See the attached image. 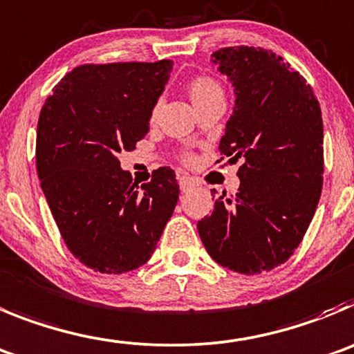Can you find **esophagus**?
Returning a JSON list of instances; mask_svg holds the SVG:
<instances>
[{"label":"esophagus","instance_id":"1","mask_svg":"<svg viewBox=\"0 0 354 354\" xmlns=\"http://www.w3.org/2000/svg\"><path fill=\"white\" fill-rule=\"evenodd\" d=\"M180 191H183V193H187V191L189 189H193L194 186H196V184L193 183V180L189 179V177H180Z\"/></svg>","mask_w":354,"mask_h":354}]
</instances>
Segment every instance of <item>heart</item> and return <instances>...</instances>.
Here are the masks:
<instances>
[{
  "mask_svg": "<svg viewBox=\"0 0 354 354\" xmlns=\"http://www.w3.org/2000/svg\"><path fill=\"white\" fill-rule=\"evenodd\" d=\"M189 93L193 102H196V100L205 98V96L214 95V93H221V89H219V86H217L214 80L207 79V77H198V79H194L193 82L189 84ZM156 110H158V106H156Z\"/></svg>",
  "mask_w": 354,
  "mask_h": 354,
  "instance_id": "1",
  "label": "heart"
}]
</instances>
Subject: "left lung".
Wrapping results in <instances>:
<instances>
[{
  "mask_svg": "<svg viewBox=\"0 0 354 354\" xmlns=\"http://www.w3.org/2000/svg\"><path fill=\"white\" fill-rule=\"evenodd\" d=\"M212 63L235 91L219 151L228 163L242 161L241 187L235 196H217L212 214L196 226L217 263L261 274L288 261L316 212L321 109L306 79L267 48L226 47L214 52Z\"/></svg>",
  "mask_w": 354,
  "mask_h": 354,
  "instance_id": "8db88e82",
  "label": "left lung"
}]
</instances>
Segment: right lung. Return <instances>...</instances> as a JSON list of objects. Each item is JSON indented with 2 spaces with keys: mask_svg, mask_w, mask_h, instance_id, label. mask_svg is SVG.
I'll use <instances>...</instances> for the list:
<instances>
[{
  "mask_svg": "<svg viewBox=\"0 0 354 354\" xmlns=\"http://www.w3.org/2000/svg\"><path fill=\"white\" fill-rule=\"evenodd\" d=\"M171 61L84 64L66 73L41 106L37 170L64 244L102 274L144 265L179 200L175 171L138 186L118 156L147 135Z\"/></svg>",
  "mask_w": 354,
  "mask_h": 354,
  "instance_id": "obj_1",
  "label": "right lung"
}]
</instances>
